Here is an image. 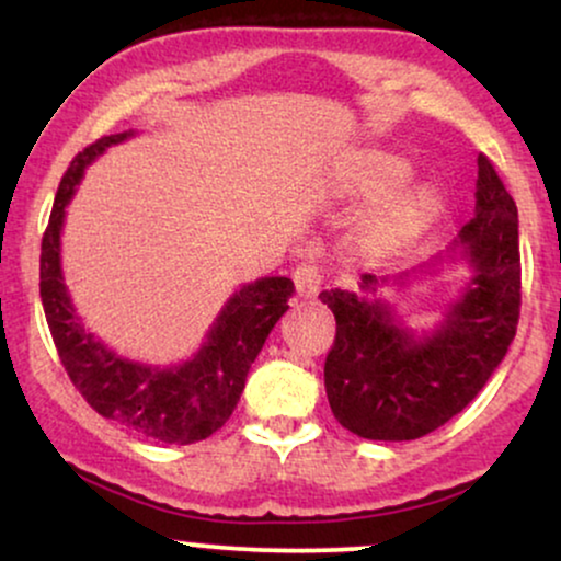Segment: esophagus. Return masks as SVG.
Segmentation results:
<instances>
[{
	"mask_svg": "<svg viewBox=\"0 0 561 561\" xmlns=\"http://www.w3.org/2000/svg\"><path fill=\"white\" fill-rule=\"evenodd\" d=\"M294 286H296V294H299L301 299H314V296L320 294V286H322L320 267L312 265V262H301V265L294 270Z\"/></svg>",
	"mask_w": 561,
	"mask_h": 561,
	"instance_id": "obj_1",
	"label": "esophagus"
}]
</instances>
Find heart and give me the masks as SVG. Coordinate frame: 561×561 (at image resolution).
I'll return each instance as SVG.
<instances>
[{
	"label": "heart",
	"mask_w": 561,
	"mask_h": 561,
	"mask_svg": "<svg viewBox=\"0 0 561 561\" xmlns=\"http://www.w3.org/2000/svg\"><path fill=\"white\" fill-rule=\"evenodd\" d=\"M408 158L390 153V150H362L351 158L345 171L337 179V195L348 199H371L393 190L358 216L351 244L358 260L371 265L405 257L413 252L426 233L437 226L445 213V190L434 179H413ZM404 186L399 187L397 184ZM399 190L396 191L394 186Z\"/></svg>",
	"instance_id": "b5f03b06"
}]
</instances>
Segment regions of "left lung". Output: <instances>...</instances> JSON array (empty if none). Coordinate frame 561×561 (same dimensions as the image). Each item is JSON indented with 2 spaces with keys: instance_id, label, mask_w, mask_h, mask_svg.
Segmentation results:
<instances>
[{
  "instance_id": "1",
  "label": "left lung",
  "mask_w": 561,
  "mask_h": 561,
  "mask_svg": "<svg viewBox=\"0 0 561 561\" xmlns=\"http://www.w3.org/2000/svg\"><path fill=\"white\" fill-rule=\"evenodd\" d=\"M449 261L472 275L432 329L413 331L389 302L385 285L404 287ZM337 333L324 362V390L335 419L364 439L408 442L458 416L483 390L513 343L520 317L517 207L492 161L479 156L473 218L445 252L398 278L362 275L356 291L320 294Z\"/></svg>"
}]
</instances>
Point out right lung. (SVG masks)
Returning <instances> with one entry per match:
<instances>
[{
	"mask_svg": "<svg viewBox=\"0 0 561 561\" xmlns=\"http://www.w3.org/2000/svg\"><path fill=\"white\" fill-rule=\"evenodd\" d=\"M135 129L101 137L75 156L54 197L41 241V301L54 345L69 379L93 411L142 437L165 445L207 439L231 419L249 366L270 330L286 314L294 294L291 278L273 275L244 283L228 296L199 348L179 364H148L116 354L82 324L61 273V231L85 169L112 145L135 137Z\"/></svg>",
	"mask_w": 561,
	"mask_h": 561,
	"instance_id": "right-lung-1",
	"label": "right lung"
}]
</instances>
